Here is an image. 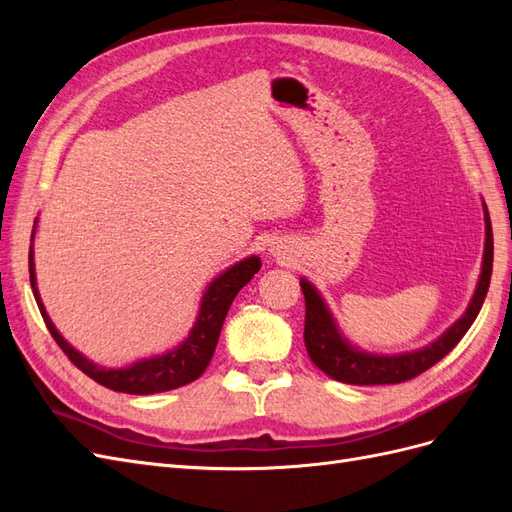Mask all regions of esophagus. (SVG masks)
<instances>
[{
    "instance_id": "obj_1",
    "label": "esophagus",
    "mask_w": 512,
    "mask_h": 512,
    "mask_svg": "<svg viewBox=\"0 0 512 512\" xmlns=\"http://www.w3.org/2000/svg\"><path fill=\"white\" fill-rule=\"evenodd\" d=\"M271 252H273V254H277V250H275V247H273V250H271Z\"/></svg>"
}]
</instances>
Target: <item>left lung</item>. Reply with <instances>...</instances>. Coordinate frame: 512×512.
<instances>
[{
    "instance_id": "left-lung-1",
    "label": "left lung",
    "mask_w": 512,
    "mask_h": 512,
    "mask_svg": "<svg viewBox=\"0 0 512 512\" xmlns=\"http://www.w3.org/2000/svg\"><path fill=\"white\" fill-rule=\"evenodd\" d=\"M485 211V250H483V265H480V275L476 282V290L470 299V305L459 320H455L436 342H431L423 348L412 352H399V354H376L367 352L359 346L348 342V337L339 329L337 320L333 318L331 309L324 301L318 288L301 277V288L305 294V348L309 359L314 365L324 371L329 378L356 384V386H369V384H399L406 382L425 369L436 365L440 359L451 352L459 339L468 333L472 322L476 320L480 307L487 297L489 282H491V269H493V232L487 205L483 203Z\"/></svg>"
}]
</instances>
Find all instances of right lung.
Wrapping results in <instances>:
<instances>
[{
  "label": "right lung",
  "instance_id": "1",
  "mask_svg": "<svg viewBox=\"0 0 512 512\" xmlns=\"http://www.w3.org/2000/svg\"><path fill=\"white\" fill-rule=\"evenodd\" d=\"M260 265L262 262L258 256H247L235 262V265L228 267L226 271H222L218 277H213L203 292V299H200V307L192 329L175 348H170L162 354L147 356V359H138L126 367H102L87 359V356L76 350L70 342H66L64 335L57 331L51 316L46 314V307L40 299L36 282L34 235L32 245H29V282H32L34 297L46 322V329L51 331L59 348L68 354V359L81 371H85L89 378H94L96 382L106 386V389L130 395H153L173 391L203 376V371L207 369L215 352V346H218L222 324L226 320L232 301H235L237 292L260 271Z\"/></svg>",
  "mask_w": 512,
  "mask_h": 512
}]
</instances>
